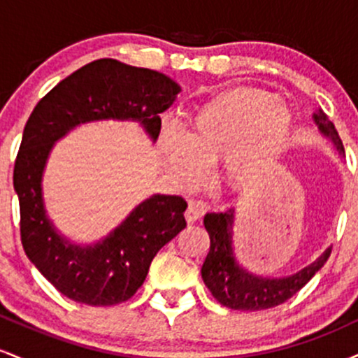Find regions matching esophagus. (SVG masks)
<instances>
[{"label": "esophagus", "mask_w": 358, "mask_h": 358, "mask_svg": "<svg viewBox=\"0 0 358 358\" xmlns=\"http://www.w3.org/2000/svg\"><path fill=\"white\" fill-rule=\"evenodd\" d=\"M202 213L203 210L199 203H190L188 205L187 212H185V219H187L188 224H193V222H196L202 217Z\"/></svg>", "instance_id": "obj_1"}]
</instances>
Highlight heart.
<instances>
[{"label": "heart", "mask_w": 358, "mask_h": 358, "mask_svg": "<svg viewBox=\"0 0 358 358\" xmlns=\"http://www.w3.org/2000/svg\"><path fill=\"white\" fill-rule=\"evenodd\" d=\"M291 113L273 94L236 89L196 110L190 129L163 133L162 150L178 182L203 183L208 163L222 162V180L234 193L256 192L269 182L289 138Z\"/></svg>", "instance_id": "b5f03b06"}]
</instances>
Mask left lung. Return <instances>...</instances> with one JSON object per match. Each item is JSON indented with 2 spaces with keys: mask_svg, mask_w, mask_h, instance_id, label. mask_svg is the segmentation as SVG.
<instances>
[{
  "mask_svg": "<svg viewBox=\"0 0 358 358\" xmlns=\"http://www.w3.org/2000/svg\"><path fill=\"white\" fill-rule=\"evenodd\" d=\"M313 121L320 133L335 146L340 158L345 150L336 133L334 122L322 109L313 113ZM234 220L236 208L208 212L203 217V225L210 236V250L202 266V279L210 289L212 296L220 305L231 310L261 311L285 303L298 293L311 278L323 268L330 257L331 248H328L310 266L286 278H262L242 268L234 252Z\"/></svg>",
  "mask_w": 358,
  "mask_h": 358,
  "instance_id": "8db88e82",
  "label": "left lung"
}]
</instances>
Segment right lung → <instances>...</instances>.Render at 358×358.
<instances>
[{"label": "right lung", "mask_w": 358, "mask_h": 358, "mask_svg": "<svg viewBox=\"0 0 358 358\" xmlns=\"http://www.w3.org/2000/svg\"><path fill=\"white\" fill-rule=\"evenodd\" d=\"M180 90L162 72L101 59L59 82L28 117L13 171L22 244L35 268L64 296L90 306L129 299L145 282L156 252L187 227V202L156 193L104 239L73 244L57 231L43 202V171L53 145L77 126L96 121L138 122L155 143L162 129L159 114Z\"/></svg>", "instance_id": "obj_1"}]
</instances>
